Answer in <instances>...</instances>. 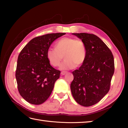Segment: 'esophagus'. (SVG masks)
<instances>
[{"instance_id":"obj_1","label":"esophagus","mask_w":128,"mask_h":128,"mask_svg":"<svg viewBox=\"0 0 128 128\" xmlns=\"http://www.w3.org/2000/svg\"><path fill=\"white\" fill-rule=\"evenodd\" d=\"M66 73V72H61V75H64Z\"/></svg>"}]
</instances>
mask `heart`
<instances>
[{
  "label": "heart",
  "instance_id": "b5f03b06",
  "mask_svg": "<svg viewBox=\"0 0 128 128\" xmlns=\"http://www.w3.org/2000/svg\"><path fill=\"white\" fill-rule=\"evenodd\" d=\"M65 60L60 66L61 70H69L84 64L86 58V49L82 40L73 37H64L55 44V48H49L47 58L54 67L58 66L63 56Z\"/></svg>",
  "mask_w": 128,
  "mask_h": 128
}]
</instances>
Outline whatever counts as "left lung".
<instances>
[{
  "mask_svg": "<svg viewBox=\"0 0 128 128\" xmlns=\"http://www.w3.org/2000/svg\"><path fill=\"white\" fill-rule=\"evenodd\" d=\"M82 40L86 49L85 62L72 73L70 85L73 97L78 104L89 107L96 104L110 90L114 72L113 56L98 37L86 33L72 34Z\"/></svg>",
  "mask_w": 128,
  "mask_h": 128,
  "instance_id": "1",
  "label": "left lung"
}]
</instances>
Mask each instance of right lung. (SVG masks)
<instances>
[{
  "label": "right lung",
  "instance_id": "add662e5",
  "mask_svg": "<svg viewBox=\"0 0 128 128\" xmlns=\"http://www.w3.org/2000/svg\"><path fill=\"white\" fill-rule=\"evenodd\" d=\"M65 34H50L35 37L19 54L15 74L18 91L31 104L44 102L59 78L60 72L50 66L47 52L54 40Z\"/></svg>",
  "mask_w": 128,
  "mask_h": 128
}]
</instances>
